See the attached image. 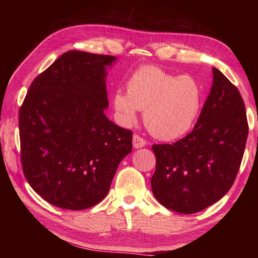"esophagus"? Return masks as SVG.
Returning <instances> with one entry per match:
<instances>
[{"label": "esophagus", "instance_id": "1", "mask_svg": "<svg viewBox=\"0 0 258 258\" xmlns=\"http://www.w3.org/2000/svg\"><path fill=\"white\" fill-rule=\"evenodd\" d=\"M147 145V141L143 138L140 137V135H133V147L135 149H139V148H142Z\"/></svg>", "mask_w": 258, "mask_h": 258}]
</instances>
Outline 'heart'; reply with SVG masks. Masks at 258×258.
Masks as SVG:
<instances>
[{
    "mask_svg": "<svg viewBox=\"0 0 258 258\" xmlns=\"http://www.w3.org/2000/svg\"><path fill=\"white\" fill-rule=\"evenodd\" d=\"M203 104V89L189 75L176 76L147 66L135 71L127 81V92L113 94V108L124 125L143 121L155 138L172 141L184 137L197 121Z\"/></svg>",
    "mask_w": 258,
    "mask_h": 258,
    "instance_id": "b5f03b06",
    "label": "heart"
}]
</instances>
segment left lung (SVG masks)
<instances>
[{"mask_svg":"<svg viewBox=\"0 0 258 258\" xmlns=\"http://www.w3.org/2000/svg\"><path fill=\"white\" fill-rule=\"evenodd\" d=\"M248 137L243 100L213 67V85L196 126L173 145H155V198L176 213L194 214L223 198L232 186Z\"/></svg>","mask_w":258,"mask_h":258,"instance_id":"8db88e82","label":"left lung"}]
</instances>
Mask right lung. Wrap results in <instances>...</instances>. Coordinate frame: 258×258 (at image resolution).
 I'll list each match as a JSON object with an SVG mask.
<instances>
[{"label":"right lung","instance_id":"1","mask_svg":"<svg viewBox=\"0 0 258 258\" xmlns=\"http://www.w3.org/2000/svg\"><path fill=\"white\" fill-rule=\"evenodd\" d=\"M116 56L68 51L35 78L19 111L29 185L53 206L81 211L106 197L132 132L108 119L107 68Z\"/></svg>","mask_w":258,"mask_h":258}]
</instances>
